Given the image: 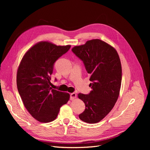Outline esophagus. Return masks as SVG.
<instances>
[{"label": "esophagus", "mask_w": 150, "mask_h": 150, "mask_svg": "<svg viewBox=\"0 0 150 150\" xmlns=\"http://www.w3.org/2000/svg\"><path fill=\"white\" fill-rule=\"evenodd\" d=\"M76 98V94L75 93H72L70 94V98L71 100H73Z\"/></svg>", "instance_id": "34e87169"}]
</instances>
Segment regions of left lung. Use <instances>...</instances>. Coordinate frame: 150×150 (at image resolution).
<instances>
[{
  "label": "left lung",
  "instance_id": "obj_1",
  "mask_svg": "<svg viewBox=\"0 0 150 150\" xmlns=\"http://www.w3.org/2000/svg\"><path fill=\"white\" fill-rule=\"evenodd\" d=\"M72 51L83 62L91 81L90 93L78 95L86 106L79 118L88 123L99 122L111 111L119 96L122 82L119 56L112 46L98 39L75 46Z\"/></svg>",
  "mask_w": 150,
  "mask_h": 150
}]
</instances>
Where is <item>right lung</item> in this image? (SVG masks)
Wrapping results in <instances>:
<instances>
[{
    "label": "right lung",
    "mask_w": 150,
    "mask_h": 150,
    "mask_svg": "<svg viewBox=\"0 0 150 150\" xmlns=\"http://www.w3.org/2000/svg\"><path fill=\"white\" fill-rule=\"evenodd\" d=\"M70 48L40 42L30 49L21 60L17 72V87L27 111L38 121H53L70 96L50 87L54 62ZM55 81L57 79L55 78Z\"/></svg>",
    "instance_id": "1"
}]
</instances>
